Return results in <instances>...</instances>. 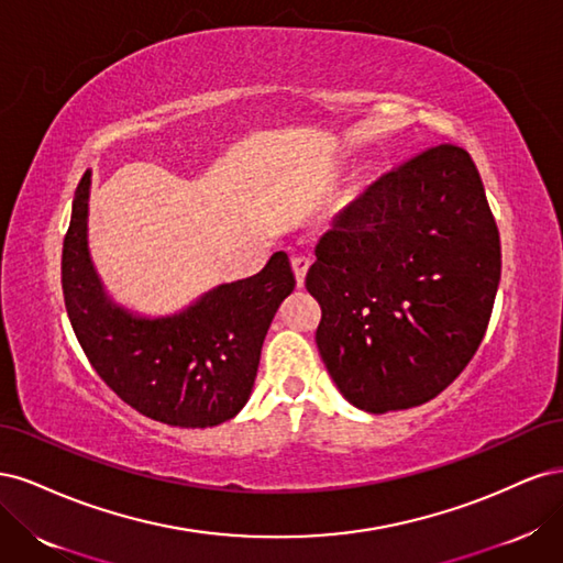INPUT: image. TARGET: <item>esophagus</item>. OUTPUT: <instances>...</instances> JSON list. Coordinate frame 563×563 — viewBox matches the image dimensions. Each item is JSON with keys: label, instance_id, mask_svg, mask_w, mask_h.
Here are the masks:
<instances>
[{"label": "esophagus", "instance_id": "34e87169", "mask_svg": "<svg viewBox=\"0 0 563 563\" xmlns=\"http://www.w3.org/2000/svg\"><path fill=\"white\" fill-rule=\"evenodd\" d=\"M308 269H310V258H308V255H296V258H294V272H296L298 286H302L305 275H308Z\"/></svg>", "mask_w": 563, "mask_h": 563}]
</instances>
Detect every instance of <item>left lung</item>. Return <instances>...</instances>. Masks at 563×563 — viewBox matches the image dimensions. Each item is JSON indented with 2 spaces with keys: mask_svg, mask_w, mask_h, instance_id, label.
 I'll use <instances>...</instances> for the list:
<instances>
[{
  "mask_svg": "<svg viewBox=\"0 0 563 563\" xmlns=\"http://www.w3.org/2000/svg\"><path fill=\"white\" fill-rule=\"evenodd\" d=\"M305 286L317 347L368 413L444 391L479 350L500 284V234L470 152L441 143L383 174L314 246Z\"/></svg>",
  "mask_w": 563,
  "mask_h": 563,
  "instance_id": "obj_1",
  "label": "left lung"
}]
</instances>
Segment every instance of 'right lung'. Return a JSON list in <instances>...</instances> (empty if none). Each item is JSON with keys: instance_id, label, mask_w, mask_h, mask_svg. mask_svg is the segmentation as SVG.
<instances>
[{"instance_id": "add662e5", "label": "right lung", "mask_w": 563, "mask_h": 563, "mask_svg": "<svg viewBox=\"0 0 563 563\" xmlns=\"http://www.w3.org/2000/svg\"><path fill=\"white\" fill-rule=\"evenodd\" d=\"M91 174L81 176L63 242L65 310L91 366L135 411L174 428H213L242 411L279 305L294 294L277 251L249 279L220 284L174 317L143 319L103 291L87 244Z\"/></svg>"}]
</instances>
